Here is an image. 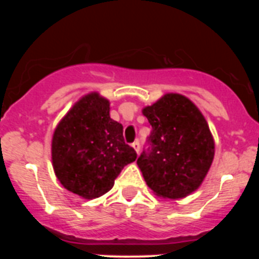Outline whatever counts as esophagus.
<instances>
[{"label": "esophagus", "instance_id": "34e87169", "mask_svg": "<svg viewBox=\"0 0 259 259\" xmlns=\"http://www.w3.org/2000/svg\"><path fill=\"white\" fill-rule=\"evenodd\" d=\"M132 148H134V149L136 150L137 154H139V152H140V143H139V141H135V143L132 144Z\"/></svg>", "mask_w": 259, "mask_h": 259}]
</instances>
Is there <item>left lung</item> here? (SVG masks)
<instances>
[{
  "label": "left lung",
  "instance_id": "8db88e82",
  "mask_svg": "<svg viewBox=\"0 0 259 259\" xmlns=\"http://www.w3.org/2000/svg\"><path fill=\"white\" fill-rule=\"evenodd\" d=\"M143 114L152 125L149 150L137 159L146 184L158 197H187L202 184L214 159L206 119L179 93H166Z\"/></svg>",
  "mask_w": 259,
  "mask_h": 259
}]
</instances>
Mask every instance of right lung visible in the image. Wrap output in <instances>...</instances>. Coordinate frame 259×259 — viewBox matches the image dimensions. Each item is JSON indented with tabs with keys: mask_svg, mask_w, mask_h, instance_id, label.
<instances>
[{
	"mask_svg": "<svg viewBox=\"0 0 259 259\" xmlns=\"http://www.w3.org/2000/svg\"><path fill=\"white\" fill-rule=\"evenodd\" d=\"M137 158L124 143L123 125L110 118V102L91 92L75 102L57 124L52 162L57 179L81 198L101 197L123 167Z\"/></svg>",
	"mask_w": 259,
	"mask_h": 259,
	"instance_id": "obj_1",
	"label": "right lung"
}]
</instances>
